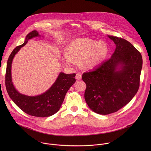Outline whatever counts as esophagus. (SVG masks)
Listing matches in <instances>:
<instances>
[{"label":"esophagus","instance_id":"obj_1","mask_svg":"<svg viewBox=\"0 0 151 151\" xmlns=\"http://www.w3.org/2000/svg\"><path fill=\"white\" fill-rule=\"evenodd\" d=\"M81 78H82V76H81V74L80 73H77V74H76V78L77 80H81Z\"/></svg>","mask_w":151,"mask_h":151}]
</instances>
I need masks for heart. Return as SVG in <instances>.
Here are the masks:
<instances>
[{
    "instance_id": "obj_1",
    "label": "heart",
    "mask_w": 151,
    "mask_h": 151,
    "mask_svg": "<svg viewBox=\"0 0 151 151\" xmlns=\"http://www.w3.org/2000/svg\"><path fill=\"white\" fill-rule=\"evenodd\" d=\"M108 53V45L105 42L81 38L68 45L67 53L63 56V60L70 66L76 65L80 62L83 67L89 68L103 61Z\"/></svg>"
}]
</instances>
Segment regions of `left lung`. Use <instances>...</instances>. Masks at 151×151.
<instances>
[{
    "mask_svg": "<svg viewBox=\"0 0 151 151\" xmlns=\"http://www.w3.org/2000/svg\"><path fill=\"white\" fill-rule=\"evenodd\" d=\"M108 37L116 45L111 58L82 76L88 106L104 115L118 111L133 98L139 87L142 66L141 54L131 43L122 38Z\"/></svg>",
    "mask_w": 151,
    "mask_h": 151,
    "instance_id": "obj_1",
    "label": "left lung"
}]
</instances>
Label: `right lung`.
Segmentation results:
<instances>
[{
  "label": "right lung",
  "instance_id": "add662e5",
  "mask_svg": "<svg viewBox=\"0 0 151 151\" xmlns=\"http://www.w3.org/2000/svg\"><path fill=\"white\" fill-rule=\"evenodd\" d=\"M39 36L34 30L29 33L24 43L17 46L11 53L7 60L5 75V85L10 98L25 113L38 117L50 116L59 111L69 88L76 81V74L61 72L56 81L46 92L36 96H28L20 93L13 86L12 81L11 67L13 59L28 40Z\"/></svg>",
  "mask_w": 151,
  "mask_h": 151
}]
</instances>
